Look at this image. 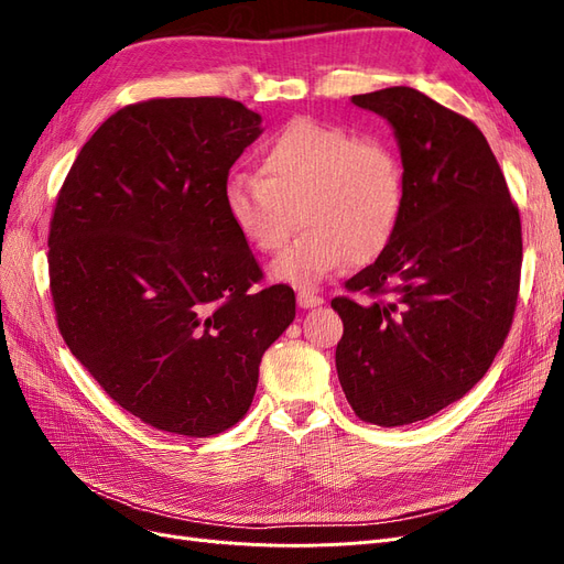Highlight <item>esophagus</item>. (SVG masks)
Returning <instances> with one entry per match:
<instances>
[{"label":"esophagus","mask_w":564,"mask_h":564,"mask_svg":"<svg viewBox=\"0 0 564 564\" xmlns=\"http://www.w3.org/2000/svg\"><path fill=\"white\" fill-rule=\"evenodd\" d=\"M296 303H299V308L308 311V308H317V305H322V303H324V299H322V296H317V294H311V292H299Z\"/></svg>","instance_id":"1"}]
</instances>
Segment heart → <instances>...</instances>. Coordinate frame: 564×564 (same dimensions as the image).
I'll return each mask as SVG.
<instances>
[{
	"label": "heart",
	"mask_w": 564,
	"mask_h": 564,
	"mask_svg": "<svg viewBox=\"0 0 564 564\" xmlns=\"http://www.w3.org/2000/svg\"><path fill=\"white\" fill-rule=\"evenodd\" d=\"M406 195L404 164L383 139H357L344 127L294 119L261 152V176L235 174L226 209L245 240L275 251L270 278L315 289L348 261L367 263L398 230Z\"/></svg>",
	"instance_id": "heart-1"
}]
</instances>
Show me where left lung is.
<instances>
[{
    "label": "left lung",
    "instance_id": "8db88e82",
    "mask_svg": "<svg viewBox=\"0 0 564 564\" xmlns=\"http://www.w3.org/2000/svg\"><path fill=\"white\" fill-rule=\"evenodd\" d=\"M388 119L406 176L395 235L346 282L336 371L367 423L406 425L480 381L513 324L522 228L501 166L468 117L409 87L350 98Z\"/></svg>",
    "mask_w": 564,
    "mask_h": 564
}]
</instances>
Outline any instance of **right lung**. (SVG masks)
Masks as SVG:
<instances>
[{
	"mask_svg": "<svg viewBox=\"0 0 564 564\" xmlns=\"http://www.w3.org/2000/svg\"><path fill=\"white\" fill-rule=\"evenodd\" d=\"M232 98H152L108 117L67 174L48 280L70 352L164 433L209 437L251 406L263 352L296 317L226 209L230 166L261 135Z\"/></svg>",
	"mask_w": 564,
	"mask_h": 564,
	"instance_id": "obj_1",
	"label": "right lung"
}]
</instances>
